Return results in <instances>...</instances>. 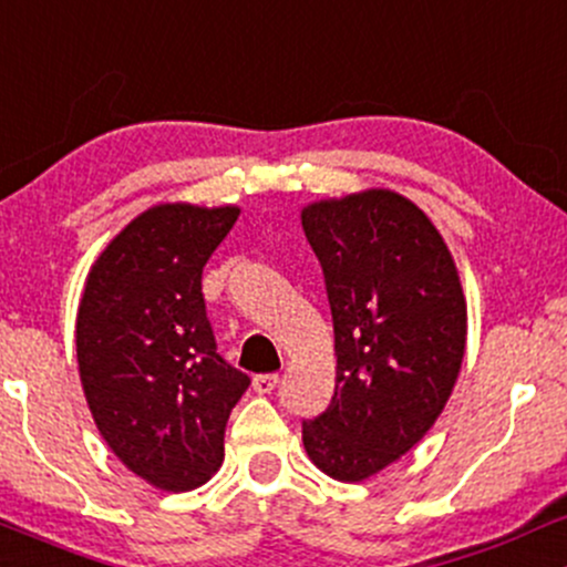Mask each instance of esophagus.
<instances>
[{
    "instance_id": "esophagus-1",
    "label": "esophagus",
    "mask_w": 567,
    "mask_h": 567,
    "mask_svg": "<svg viewBox=\"0 0 567 567\" xmlns=\"http://www.w3.org/2000/svg\"><path fill=\"white\" fill-rule=\"evenodd\" d=\"M278 380H281V378H278L276 372L257 374V378H254V391H257V393H272V391H276Z\"/></svg>"
}]
</instances>
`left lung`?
Here are the masks:
<instances>
[{
  "instance_id": "obj_1",
  "label": "left lung",
  "mask_w": 567,
  "mask_h": 567,
  "mask_svg": "<svg viewBox=\"0 0 567 567\" xmlns=\"http://www.w3.org/2000/svg\"><path fill=\"white\" fill-rule=\"evenodd\" d=\"M302 230L334 321L332 404L302 421L308 457L361 482L436 423L466 353V297L447 244L404 195L364 189L310 203Z\"/></svg>"
}]
</instances>
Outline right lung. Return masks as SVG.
<instances>
[{
	"instance_id": "right-lung-1",
	"label": "right lung",
	"mask_w": 567,
	"mask_h": 567,
	"mask_svg": "<svg viewBox=\"0 0 567 567\" xmlns=\"http://www.w3.org/2000/svg\"><path fill=\"white\" fill-rule=\"evenodd\" d=\"M238 206L161 203L110 240L78 310V364L93 421L125 468L168 493L206 485L249 374L216 353L203 267Z\"/></svg>"
}]
</instances>
